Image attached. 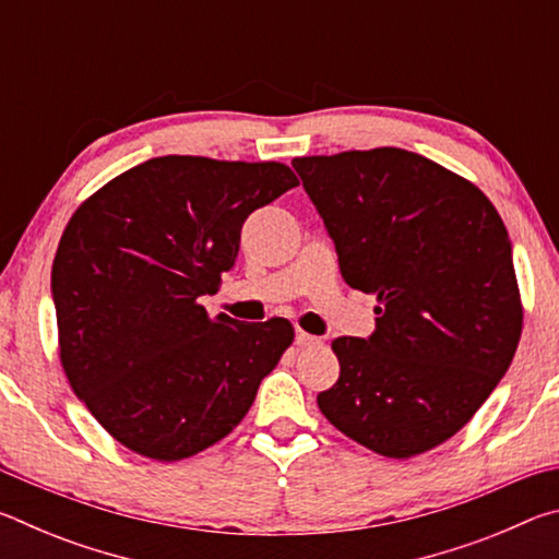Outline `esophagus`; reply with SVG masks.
I'll list each match as a JSON object with an SVG mask.
<instances>
[{
	"instance_id": "esophagus-1",
	"label": "esophagus",
	"mask_w": 559,
	"mask_h": 559,
	"mask_svg": "<svg viewBox=\"0 0 559 559\" xmlns=\"http://www.w3.org/2000/svg\"><path fill=\"white\" fill-rule=\"evenodd\" d=\"M296 345H300V347H313V345H320V337L302 333V330H296Z\"/></svg>"
}]
</instances>
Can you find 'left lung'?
<instances>
[{
  "instance_id": "1",
  "label": "left lung",
  "mask_w": 559,
  "mask_h": 559,
  "mask_svg": "<svg viewBox=\"0 0 559 559\" xmlns=\"http://www.w3.org/2000/svg\"><path fill=\"white\" fill-rule=\"evenodd\" d=\"M349 288L374 293V333L335 337L340 377L318 394L357 443L409 459L466 427L523 330L513 246L488 197L400 147L293 159Z\"/></svg>"
}]
</instances>
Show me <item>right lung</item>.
<instances>
[{
    "mask_svg": "<svg viewBox=\"0 0 559 559\" xmlns=\"http://www.w3.org/2000/svg\"><path fill=\"white\" fill-rule=\"evenodd\" d=\"M281 163L165 155L79 206L51 269L61 365L122 447L179 461L234 431L293 343L286 318L200 306L239 253L246 216L296 187Z\"/></svg>",
    "mask_w": 559,
    "mask_h": 559,
    "instance_id": "1",
    "label": "right lung"
}]
</instances>
